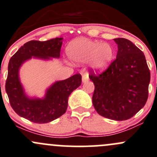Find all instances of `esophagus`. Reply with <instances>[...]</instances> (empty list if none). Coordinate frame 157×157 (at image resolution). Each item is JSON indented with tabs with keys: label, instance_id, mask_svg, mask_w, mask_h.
<instances>
[{
	"label": "esophagus",
	"instance_id": "34e87169",
	"mask_svg": "<svg viewBox=\"0 0 157 157\" xmlns=\"http://www.w3.org/2000/svg\"><path fill=\"white\" fill-rule=\"evenodd\" d=\"M89 80L88 78V73H85L82 75V82H86Z\"/></svg>",
	"mask_w": 157,
	"mask_h": 157
}]
</instances>
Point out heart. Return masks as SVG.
Returning a JSON list of instances; mask_svg holds the SVG:
<instances>
[{
    "label": "heart",
    "instance_id": "obj_1",
    "mask_svg": "<svg viewBox=\"0 0 157 157\" xmlns=\"http://www.w3.org/2000/svg\"><path fill=\"white\" fill-rule=\"evenodd\" d=\"M67 54L71 59L84 63L90 59L91 67L103 71L113 59L114 50L110 44L88 39H77L68 46Z\"/></svg>",
    "mask_w": 157,
    "mask_h": 157
}]
</instances>
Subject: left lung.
<instances>
[{
  "label": "left lung",
  "mask_w": 157,
  "mask_h": 157,
  "mask_svg": "<svg viewBox=\"0 0 157 157\" xmlns=\"http://www.w3.org/2000/svg\"><path fill=\"white\" fill-rule=\"evenodd\" d=\"M116 58L101 73L90 69L94 84L92 101L98 114L116 121L127 120L144 106L148 98L151 72L144 53L132 41L114 39Z\"/></svg>",
  "instance_id": "8db88e82"
}]
</instances>
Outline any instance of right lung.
Returning a JSON list of instances; mask_svg holds the SVG:
<instances>
[{
	"label": "right lung",
	"mask_w": 157,
	"mask_h": 157,
	"mask_svg": "<svg viewBox=\"0 0 157 157\" xmlns=\"http://www.w3.org/2000/svg\"><path fill=\"white\" fill-rule=\"evenodd\" d=\"M62 40V38H56L26 42L10 58L8 64L5 89L11 107L19 116L35 123H48L65 113L69 94L82 84V75L78 73L54 83L44 99H29L24 94L19 78L20 66L32 56L59 58Z\"/></svg>",
	"instance_id": "1"
}]
</instances>
